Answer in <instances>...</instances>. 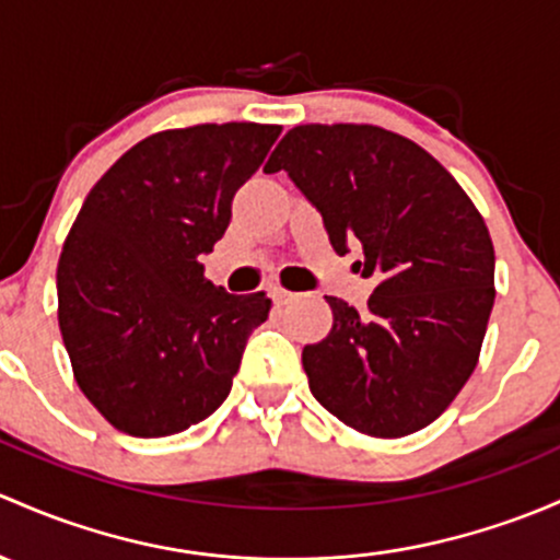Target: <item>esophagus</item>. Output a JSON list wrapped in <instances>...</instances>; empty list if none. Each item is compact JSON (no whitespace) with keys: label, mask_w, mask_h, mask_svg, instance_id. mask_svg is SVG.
<instances>
[{"label":"esophagus","mask_w":560,"mask_h":560,"mask_svg":"<svg viewBox=\"0 0 560 560\" xmlns=\"http://www.w3.org/2000/svg\"><path fill=\"white\" fill-rule=\"evenodd\" d=\"M270 298H273V303L284 305V303H290L295 295H292V292H287L284 287H270Z\"/></svg>","instance_id":"obj_1"}]
</instances>
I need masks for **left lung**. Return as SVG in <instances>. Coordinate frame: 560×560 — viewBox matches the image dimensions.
I'll use <instances>...</instances> for the list:
<instances>
[{
    "mask_svg": "<svg viewBox=\"0 0 560 560\" xmlns=\"http://www.w3.org/2000/svg\"><path fill=\"white\" fill-rule=\"evenodd\" d=\"M284 168L319 209L335 252L362 246L368 311L327 298L332 329L305 346L311 394L346 427L405 438L456 399L478 364L493 298L480 211L416 141L378 126H295L265 172Z\"/></svg>",
    "mask_w": 560,
    "mask_h": 560,
    "instance_id": "left-lung-1",
    "label": "left lung"
}]
</instances>
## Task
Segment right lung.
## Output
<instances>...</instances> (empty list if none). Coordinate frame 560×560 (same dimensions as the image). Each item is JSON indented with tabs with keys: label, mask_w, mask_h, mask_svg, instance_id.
I'll use <instances>...</instances> for the list:
<instances>
[{
	"label": "right lung",
	"mask_w": 560,
	"mask_h": 560,
	"mask_svg": "<svg viewBox=\"0 0 560 560\" xmlns=\"http://www.w3.org/2000/svg\"><path fill=\"white\" fill-rule=\"evenodd\" d=\"M279 133L260 122L152 133L88 192L58 260V327L82 394L120 432H185L231 394L270 298L228 295L201 255Z\"/></svg>",
	"instance_id": "obj_1"
}]
</instances>
